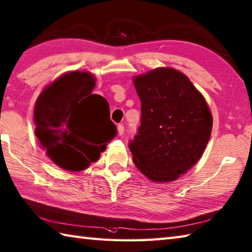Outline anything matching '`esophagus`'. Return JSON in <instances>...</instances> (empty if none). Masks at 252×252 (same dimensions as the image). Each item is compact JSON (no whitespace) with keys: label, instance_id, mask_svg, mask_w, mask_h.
Wrapping results in <instances>:
<instances>
[{"label":"esophagus","instance_id":"obj_1","mask_svg":"<svg viewBox=\"0 0 252 252\" xmlns=\"http://www.w3.org/2000/svg\"><path fill=\"white\" fill-rule=\"evenodd\" d=\"M118 133H119V135H123V133H125V126L122 125L118 126Z\"/></svg>","mask_w":252,"mask_h":252}]
</instances>
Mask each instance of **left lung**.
Listing matches in <instances>:
<instances>
[{"instance_id": "8db88e82", "label": "left lung", "mask_w": 252, "mask_h": 252, "mask_svg": "<svg viewBox=\"0 0 252 252\" xmlns=\"http://www.w3.org/2000/svg\"><path fill=\"white\" fill-rule=\"evenodd\" d=\"M141 125L130 144L133 161L152 181L179 178L201 158L213 119L204 97L184 73L158 67L133 77Z\"/></svg>"}]
</instances>
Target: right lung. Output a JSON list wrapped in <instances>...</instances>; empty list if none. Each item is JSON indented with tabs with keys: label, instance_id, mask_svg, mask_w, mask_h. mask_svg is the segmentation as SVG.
<instances>
[{
	"label": "right lung",
	"instance_id": "1",
	"mask_svg": "<svg viewBox=\"0 0 252 252\" xmlns=\"http://www.w3.org/2000/svg\"><path fill=\"white\" fill-rule=\"evenodd\" d=\"M95 81L90 72L65 73L44 88L34 105L37 139L49 158L68 171L97 161L117 134L109 103L92 94Z\"/></svg>",
	"mask_w": 252,
	"mask_h": 252
}]
</instances>
